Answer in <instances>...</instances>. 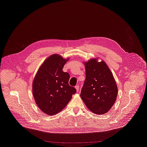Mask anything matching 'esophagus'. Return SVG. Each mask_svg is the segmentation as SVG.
Returning <instances> with one entry per match:
<instances>
[{"mask_svg":"<svg viewBox=\"0 0 147 147\" xmlns=\"http://www.w3.org/2000/svg\"><path fill=\"white\" fill-rule=\"evenodd\" d=\"M75 88L76 89L77 92H78L79 91V85H77L75 86Z\"/></svg>","mask_w":147,"mask_h":147,"instance_id":"1","label":"esophagus"}]
</instances>
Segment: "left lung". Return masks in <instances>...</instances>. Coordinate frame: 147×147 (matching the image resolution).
<instances>
[{
	"instance_id": "8db88e82",
	"label": "left lung",
	"mask_w": 147,
	"mask_h": 147,
	"mask_svg": "<svg viewBox=\"0 0 147 147\" xmlns=\"http://www.w3.org/2000/svg\"><path fill=\"white\" fill-rule=\"evenodd\" d=\"M84 63L86 79L81 91V99L93 113L106 114L114 105L118 94L113 74L103 61L92 58Z\"/></svg>"
}]
</instances>
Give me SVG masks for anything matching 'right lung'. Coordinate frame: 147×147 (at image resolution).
Listing matches in <instances>:
<instances>
[{
  "mask_svg": "<svg viewBox=\"0 0 147 147\" xmlns=\"http://www.w3.org/2000/svg\"><path fill=\"white\" fill-rule=\"evenodd\" d=\"M69 58L59 54L48 57L39 67L32 83V93L36 103L42 112L54 115L69 103L75 88L69 85L70 75L62 69Z\"/></svg>",
  "mask_w": 147,
  "mask_h": 147,
  "instance_id": "right-lung-1",
  "label": "right lung"
}]
</instances>
